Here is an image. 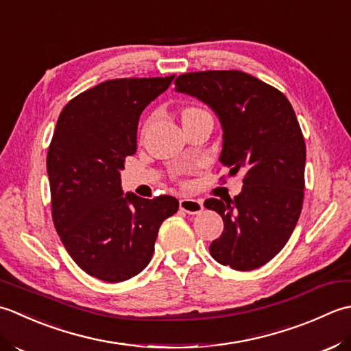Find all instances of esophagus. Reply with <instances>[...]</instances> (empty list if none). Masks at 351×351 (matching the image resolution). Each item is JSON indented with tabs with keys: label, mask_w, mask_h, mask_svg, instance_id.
Instances as JSON below:
<instances>
[{
	"label": "esophagus",
	"mask_w": 351,
	"mask_h": 351,
	"mask_svg": "<svg viewBox=\"0 0 351 351\" xmlns=\"http://www.w3.org/2000/svg\"><path fill=\"white\" fill-rule=\"evenodd\" d=\"M178 207L180 210L189 213V215H195V213H199L203 210V203L199 199H194V198H183L178 203Z\"/></svg>",
	"instance_id": "1"
}]
</instances>
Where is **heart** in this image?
Returning <instances> with one entry per match:
<instances>
[{
    "label": "heart",
    "instance_id": "1",
    "mask_svg": "<svg viewBox=\"0 0 351 351\" xmlns=\"http://www.w3.org/2000/svg\"><path fill=\"white\" fill-rule=\"evenodd\" d=\"M195 112H202V109H197V107H189V109H186L183 112V117L184 115H189V113H195Z\"/></svg>",
    "mask_w": 351,
    "mask_h": 351
}]
</instances>
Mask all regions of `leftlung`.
I'll return each mask as SVG.
<instances>
[{"label": "left lung", "mask_w": 351, "mask_h": 351, "mask_svg": "<svg viewBox=\"0 0 351 351\" xmlns=\"http://www.w3.org/2000/svg\"><path fill=\"white\" fill-rule=\"evenodd\" d=\"M178 92L210 106L223 125L219 160L242 171L233 199L207 198L224 230L209 247L213 259L238 271L268 263L286 245L304 198L306 144L289 99L242 71H202L177 77Z\"/></svg>", "instance_id": "obj_1"}]
</instances>
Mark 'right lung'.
I'll use <instances>...</instances> for the list:
<instances>
[{"label":"right lung","instance_id":"add662e5","mask_svg":"<svg viewBox=\"0 0 351 351\" xmlns=\"http://www.w3.org/2000/svg\"><path fill=\"white\" fill-rule=\"evenodd\" d=\"M176 75L113 78L63 107L47 154L51 215L62 244L84 273L118 283L144 269L174 197L123 195L119 171L136 153L139 117Z\"/></svg>","mask_w":351,"mask_h":351}]
</instances>
